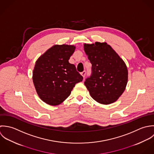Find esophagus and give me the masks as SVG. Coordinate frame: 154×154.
<instances>
[{
	"label": "esophagus",
	"mask_w": 154,
	"mask_h": 154,
	"mask_svg": "<svg viewBox=\"0 0 154 154\" xmlns=\"http://www.w3.org/2000/svg\"><path fill=\"white\" fill-rule=\"evenodd\" d=\"M86 71H83L82 72H81V75L85 78V75H86Z\"/></svg>",
	"instance_id": "obj_1"
}]
</instances>
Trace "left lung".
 <instances>
[{"instance_id": "1", "label": "left lung", "mask_w": 154, "mask_h": 154, "mask_svg": "<svg viewBox=\"0 0 154 154\" xmlns=\"http://www.w3.org/2000/svg\"><path fill=\"white\" fill-rule=\"evenodd\" d=\"M84 50L92 63V74L85 82L91 97L103 105L116 102L128 81L125 62L106 42L85 43Z\"/></svg>"}]
</instances>
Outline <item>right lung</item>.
<instances>
[{
    "instance_id": "obj_1",
    "label": "right lung",
    "mask_w": 154,
    "mask_h": 154,
    "mask_svg": "<svg viewBox=\"0 0 154 154\" xmlns=\"http://www.w3.org/2000/svg\"><path fill=\"white\" fill-rule=\"evenodd\" d=\"M75 49L74 45H56L49 49L35 62L32 82L39 97L45 103L55 106L71 94L83 77L68 60Z\"/></svg>"
}]
</instances>
